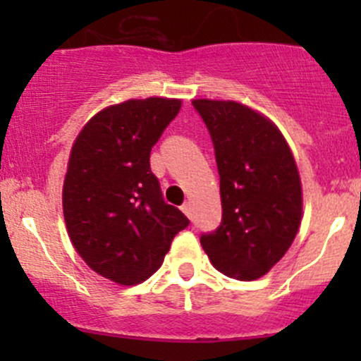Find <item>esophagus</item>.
Instances as JSON below:
<instances>
[{"label":"esophagus","instance_id":"34e87169","mask_svg":"<svg viewBox=\"0 0 361 361\" xmlns=\"http://www.w3.org/2000/svg\"><path fill=\"white\" fill-rule=\"evenodd\" d=\"M181 211H183V213H185V214H187V216H188V218H190V216H192V204L187 201V202H185V204H183V206H181Z\"/></svg>","mask_w":361,"mask_h":361}]
</instances>
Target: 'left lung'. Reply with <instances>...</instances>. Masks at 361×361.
Returning a JSON list of instances; mask_svg holds the SVG:
<instances>
[{"label": "left lung", "mask_w": 361, "mask_h": 361, "mask_svg": "<svg viewBox=\"0 0 361 361\" xmlns=\"http://www.w3.org/2000/svg\"><path fill=\"white\" fill-rule=\"evenodd\" d=\"M214 145L221 224L201 238L216 271L239 281L267 274L292 246L302 183L290 145L271 118L224 99H194Z\"/></svg>", "instance_id": "1"}]
</instances>
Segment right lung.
<instances>
[{"label":"right lung","mask_w":361,"mask_h":361,"mask_svg":"<svg viewBox=\"0 0 361 361\" xmlns=\"http://www.w3.org/2000/svg\"><path fill=\"white\" fill-rule=\"evenodd\" d=\"M181 99L147 97L97 111L76 136L63 187L68 235L85 264L122 286L147 281L188 225L162 201L152 147Z\"/></svg>","instance_id":"1"}]
</instances>
